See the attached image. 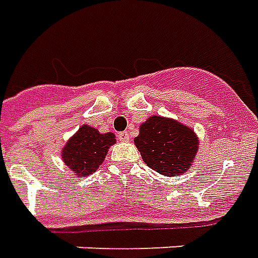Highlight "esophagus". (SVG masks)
I'll return each mask as SVG.
<instances>
[{"label":"esophagus","mask_w":258,"mask_h":258,"mask_svg":"<svg viewBox=\"0 0 258 258\" xmlns=\"http://www.w3.org/2000/svg\"><path fill=\"white\" fill-rule=\"evenodd\" d=\"M118 139H119L120 142H129L131 136H129V133L127 132H120L118 133Z\"/></svg>","instance_id":"obj_1"}]
</instances>
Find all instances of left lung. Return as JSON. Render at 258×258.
<instances>
[{
  "instance_id": "1",
  "label": "left lung",
  "mask_w": 258,
  "mask_h": 258,
  "mask_svg": "<svg viewBox=\"0 0 258 258\" xmlns=\"http://www.w3.org/2000/svg\"><path fill=\"white\" fill-rule=\"evenodd\" d=\"M135 146L155 172L179 176L191 169L199 151V138L191 127L176 119L153 115L139 126Z\"/></svg>"
}]
</instances>
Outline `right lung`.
Here are the masks:
<instances>
[{"label":"right lung","mask_w":258,"mask_h":258,"mask_svg":"<svg viewBox=\"0 0 258 258\" xmlns=\"http://www.w3.org/2000/svg\"><path fill=\"white\" fill-rule=\"evenodd\" d=\"M115 143L112 132L101 133L93 126L82 125L63 146L61 158L78 178L89 176L101 167L108 149Z\"/></svg>","instance_id":"add662e5"}]
</instances>
